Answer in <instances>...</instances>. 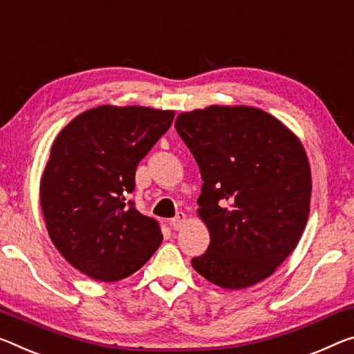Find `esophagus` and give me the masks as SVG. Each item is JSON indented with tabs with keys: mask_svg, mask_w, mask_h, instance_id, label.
Returning a JSON list of instances; mask_svg holds the SVG:
<instances>
[{
	"mask_svg": "<svg viewBox=\"0 0 354 354\" xmlns=\"http://www.w3.org/2000/svg\"><path fill=\"white\" fill-rule=\"evenodd\" d=\"M187 221V216L184 212H178L176 217L171 218V227L173 230H181L184 227V223Z\"/></svg>",
	"mask_w": 354,
	"mask_h": 354,
	"instance_id": "1",
	"label": "esophagus"
}]
</instances>
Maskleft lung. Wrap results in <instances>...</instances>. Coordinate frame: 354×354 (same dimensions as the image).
I'll list each match as a JSON object with an SVG mask.
<instances>
[{"label":"left lung","instance_id":"left-lung-1","mask_svg":"<svg viewBox=\"0 0 354 354\" xmlns=\"http://www.w3.org/2000/svg\"><path fill=\"white\" fill-rule=\"evenodd\" d=\"M175 127L203 179L197 214L211 243L194 269L225 290L261 282L296 249L308 218L312 175L301 140L249 105L184 111Z\"/></svg>","mask_w":354,"mask_h":354}]
</instances>
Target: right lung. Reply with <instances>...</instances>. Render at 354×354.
<instances>
[{
  "label": "right lung",
  "instance_id": "right-lung-1",
  "mask_svg": "<svg viewBox=\"0 0 354 354\" xmlns=\"http://www.w3.org/2000/svg\"><path fill=\"white\" fill-rule=\"evenodd\" d=\"M175 111L99 105L55 138L41 176L48 236L71 266L100 282L137 272L162 243L154 218L136 209L138 162L170 129Z\"/></svg>",
  "mask_w": 354,
  "mask_h": 354
}]
</instances>
